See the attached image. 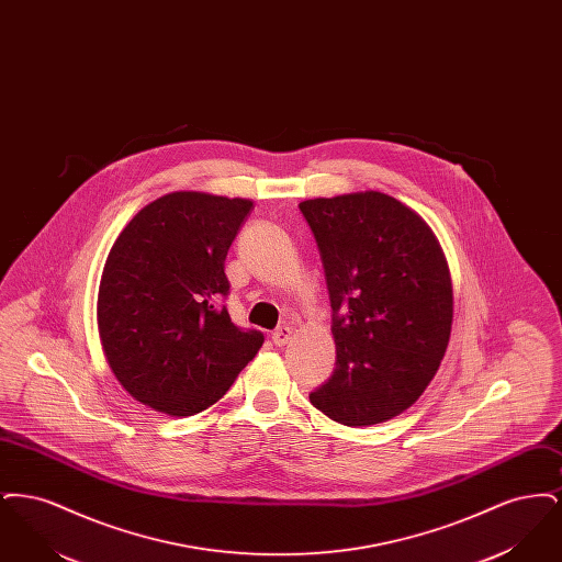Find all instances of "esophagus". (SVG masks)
<instances>
[{
	"mask_svg": "<svg viewBox=\"0 0 562 562\" xmlns=\"http://www.w3.org/2000/svg\"><path fill=\"white\" fill-rule=\"evenodd\" d=\"M291 339H293V328H291V326H280L278 330L271 333V341H273L278 348H284Z\"/></svg>",
	"mask_w": 562,
	"mask_h": 562,
	"instance_id": "1",
	"label": "esophagus"
}]
</instances>
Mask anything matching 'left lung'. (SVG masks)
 Instances as JSON below:
<instances>
[{
	"label": "left lung",
	"mask_w": 562,
	"mask_h": 562,
	"mask_svg": "<svg viewBox=\"0 0 562 562\" xmlns=\"http://www.w3.org/2000/svg\"><path fill=\"white\" fill-rule=\"evenodd\" d=\"M321 248L335 373L310 394L328 419L367 428L426 392L451 339L453 280L428 223L381 191L299 204Z\"/></svg>",
	"instance_id": "1"
}]
</instances>
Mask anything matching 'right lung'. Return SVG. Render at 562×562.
Listing matches in <instances>:
<instances>
[{
  "label": "right lung",
  "mask_w": 562,
  "mask_h": 562,
  "mask_svg": "<svg viewBox=\"0 0 562 562\" xmlns=\"http://www.w3.org/2000/svg\"><path fill=\"white\" fill-rule=\"evenodd\" d=\"M250 209L248 198L172 191L134 214L109 250L97 299L103 353L156 413L206 411L263 346L218 307L225 257Z\"/></svg>",
  "instance_id": "obj_1"
}]
</instances>
